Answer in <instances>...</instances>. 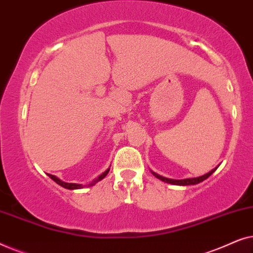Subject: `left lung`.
<instances>
[{"label": "left lung", "mask_w": 253, "mask_h": 253, "mask_svg": "<svg viewBox=\"0 0 253 253\" xmlns=\"http://www.w3.org/2000/svg\"><path fill=\"white\" fill-rule=\"evenodd\" d=\"M216 170V168H214L213 170H211L210 172H207V174L203 175V176H199V177H195V178H185V179H171V178H166V177H162V176L155 174L153 172V175L155 177L161 179V181H164L166 183H170V184H175V185H191V184H198V183L203 182L204 179H206L207 177H210L211 175L213 174L214 171Z\"/></svg>", "instance_id": "8db88e82"}]
</instances>
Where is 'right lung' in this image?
Returning a JSON list of instances; mask_svg holds the SVG:
<instances>
[{
	"instance_id": "right-lung-1",
	"label": "right lung",
	"mask_w": 253,
	"mask_h": 253,
	"mask_svg": "<svg viewBox=\"0 0 253 253\" xmlns=\"http://www.w3.org/2000/svg\"><path fill=\"white\" fill-rule=\"evenodd\" d=\"M108 171H109V169H107V170H106L105 172H102V174L100 175L98 178L94 179V181H93L92 183H89L88 186H91V185H94L95 183H98L99 181H101L102 178H105L106 176H107V174H108ZM48 176H49V177H50L51 179H53L54 182H56L58 185L63 186V188H65V189H69V190H74V189H81V188H83V185H81V184H76V183H65V182H63V181H61V179H58V178L56 177V176H54V175H50V174H48Z\"/></svg>"
}]
</instances>
